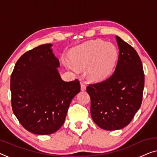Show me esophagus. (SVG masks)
Wrapping results in <instances>:
<instances>
[{
	"instance_id": "esophagus-1",
	"label": "esophagus",
	"mask_w": 157,
	"mask_h": 157,
	"mask_svg": "<svg viewBox=\"0 0 157 157\" xmlns=\"http://www.w3.org/2000/svg\"><path fill=\"white\" fill-rule=\"evenodd\" d=\"M86 87L85 84L81 83V90H82V91H84V90H86Z\"/></svg>"
}]
</instances>
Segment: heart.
<instances>
[{
	"mask_svg": "<svg viewBox=\"0 0 157 157\" xmlns=\"http://www.w3.org/2000/svg\"><path fill=\"white\" fill-rule=\"evenodd\" d=\"M118 58L117 49L111 43L103 40H91L70 51L69 59L73 66L68 68L76 71L84 69L92 81L99 82L108 79L114 71Z\"/></svg>",
	"mask_w": 157,
	"mask_h": 157,
	"instance_id": "heart-1",
	"label": "heart"
}]
</instances>
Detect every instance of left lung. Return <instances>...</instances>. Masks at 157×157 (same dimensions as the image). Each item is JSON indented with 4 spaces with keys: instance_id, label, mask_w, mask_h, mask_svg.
Here are the masks:
<instances>
[{
    "instance_id": "1",
    "label": "left lung",
    "mask_w": 157,
    "mask_h": 157,
    "mask_svg": "<svg viewBox=\"0 0 157 157\" xmlns=\"http://www.w3.org/2000/svg\"><path fill=\"white\" fill-rule=\"evenodd\" d=\"M119 57L115 72L101 83L86 88L90 98V115L105 130H117L129 124L142 101L144 74L135 49L116 36Z\"/></svg>"
}]
</instances>
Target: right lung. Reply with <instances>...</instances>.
Listing matches in <instances>:
<instances>
[{"label": "right lung", "mask_w": 157, "mask_h": 157, "mask_svg": "<svg viewBox=\"0 0 157 157\" xmlns=\"http://www.w3.org/2000/svg\"><path fill=\"white\" fill-rule=\"evenodd\" d=\"M52 44L20 56L10 77L13 111L25 129L40 135L54 133L65 121L70 103L80 92L79 81L61 78Z\"/></svg>", "instance_id": "1"}]
</instances>
